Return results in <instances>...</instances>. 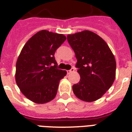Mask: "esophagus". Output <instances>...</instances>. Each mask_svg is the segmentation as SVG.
<instances>
[{"instance_id": "obj_1", "label": "esophagus", "mask_w": 132, "mask_h": 132, "mask_svg": "<svg viewBox=\"0 0 132 132\" xmlns=\"http://www.w3.org/2000/svg\"><path fill=\"white\" fill-rule=\"evenodd\" d=\"M74 71H75V68H71V69H70V70H67V74H68V75L70 74V73H72V72H74Z\"/></svg>"}]
</instances>
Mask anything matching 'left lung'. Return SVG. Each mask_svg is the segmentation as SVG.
Instances as JSON below:
<instances>
[{
  "mask_svg": "<svg viewBox=\"0 0 132 132\" xmlns=\"http://www.w3.org/2000/svg\"><path fill=\"white\" fill-rule=\"evenodd\" d=\"M77 62L80 75L78 84L72 86L75 95L81 100H98L112 86L116 77V60L107 43L90 31L67 36Z\"/></svg>",
  "mask_w": 132,
  "mask_h": 132,
  "instance_id": "obj_1",
  "label": "left lung"
}]
</instances>
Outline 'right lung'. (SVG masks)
<instances>
[{
  "label": "right lung",
  "instance_id": "1",
  "mask_svg": "<svg viewBox=\"0 0 132 132\" xmlns=\"http://www.w3.org/2000/svg\"><path fill=\"white\" fill-rule=\"evenodd\" d=\"M66 40L63 34L42 30L22 48L16 62L15 81L30 101L43 104L55 97L60 81L67 72L57 68L54 55Z\"/></svg>",
  "mask_w": 132,
  "mask_h": 132
}]
</instances>
